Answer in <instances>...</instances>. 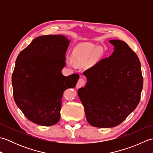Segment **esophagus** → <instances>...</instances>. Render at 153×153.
Segmentation results:
<instances>
[{
  "instance_id": "34e87169",
  "label": "esophagus",
  "mask_w": 153,
  "mask_h": 153,
  "mask_svg": "<svg viewBox=\"0 0 153 153\" xmlns=\"http://www.w3.org/2000/svg\"><path fill=\"white\" fill-rule=\"evenodd\" d=\"M85 79L82 78V77H80L78 80V82L77 83V85H76L77 88H80V87H83L84 85H85Z\"/></svg>"
}]
</instances>
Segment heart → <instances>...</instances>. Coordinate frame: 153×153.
Wrapping results in <instances>:
<instances>
[{
    "label": "heart",
    "instance_id": "obj_1",
    "mask_svg": "<svg viewBox=\"0 0 153 153\" xmlns=\"http://www.w3.org/2000/svg\"><path fill=\"white\" fill-rule=\"evenodd\" d=\"M96 50L95 45L91 43H83L77 47L71 55L73 63L77 66H83L89 62H95L100 55V51ZM69 64L71 61L68 60Z\"/></svg>",
    "mask_w": 153,
    "mask_h": 153
}]
</instances>
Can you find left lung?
Wrapping results in <instances>:
<instances>
[{"label": "left lung", "instance_id": "left-lung-1", "mask_svg": "<svg viewBox=\"0 0 153 153\" xmlns=\"http://www.w3.org/2000/svg\"><path fill=\"white\" fill-rule=\"evenodd\" d=\"M110 43L114 51L84 71L87 82L78 89L87 122L97 128L121 123L138 105L143 84L135 52L123 41Z\"/></svg>", "mask_w": 153, "mask_h": 153}]
</instances>
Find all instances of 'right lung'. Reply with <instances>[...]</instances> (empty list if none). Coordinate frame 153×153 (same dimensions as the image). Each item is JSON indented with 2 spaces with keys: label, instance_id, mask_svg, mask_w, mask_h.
I'll return each instance as SVG.
<instances>
[{
  "label": "right lung",
  "instance_id": "right-lung-1",
  "mask_svg": "<svg viewBox=\"0 0 153 153\" xmlns=\"http://www.w3.org/2000/svg\"><path fill=\"white\" fill-rule=\"evenodd\" d=\"M69 43L62 35H43L32 41L16 59L12 76L14 99L36 124L50 126L59 121L63 93L78 81V74L66 77L61 72Z\"/></svg>",
  "mask_w": 153,
  "mask_h": 153
}]
</instances>
